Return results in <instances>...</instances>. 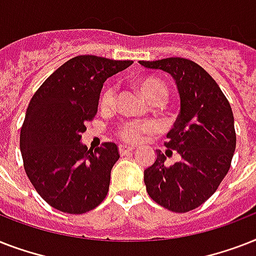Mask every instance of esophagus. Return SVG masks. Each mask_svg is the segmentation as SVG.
I'll list each match as a JSON object with an SVG mask.
<instances>
[{"instance_id": "esophagus-1", "label": "esophagus", "mask_w": 256, "mask_h": 256, "mask_svg": "<svg viewBox=\"0 0 256 256\" xmlns=\"http://www.w3.org/2000/svg\"><path fill=\"white\" fill-rule=\"evenodd\" d=\"M132 150H134V148L126 146V144H120V152L122 154V156H124V154H128V152H132Z\"/></svg>"}]
</instances>
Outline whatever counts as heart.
<instances>
[{
    "label": "heart",
    "mask_w": 256,
    "mask_h": 256,
    "mask_svg": "<svg viewBox=\"0 0 256 256\" xmlns=\"http://www.w3.org/2000/svg\"><path fill=\"white\" fill-rule=\"evenodd\" d=\"M140 92L148 98L150 102L162 100L168 96V88L164 82L156 78H144L140 82ZM116 100V86L108 85L104 88V92L100 96V108H110L114 106ZM152 132V124L148 122H124L116 128V136L120 140L128 144H136L144 138V134Z\"/></svg>",
    "instance_id": "heart-1"
}]
</instances>
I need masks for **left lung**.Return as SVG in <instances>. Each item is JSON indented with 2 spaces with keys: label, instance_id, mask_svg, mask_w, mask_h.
Masks as SVG:
<instances>
[{
  "label": "left lung",
  "instance_id": "obj_1",
  "mask_svg": "<svg viewBox=\"0 0 256 256\" xmlns=\"http://www.w3.org/2000/svg\"><path fill=\"white\" fill-rule=\"evenodd\" d=\"M140 64L171 74L180 96V112L164 142L180 160L166 166V156L156 150V162L144 170L146 190L160 206L187 212L206 202L230 170L236 146L230 102L194 61L172 57Z\"/></svg>",
  "mask_w": 256,
  "mask_h": 256
}]
</instances>
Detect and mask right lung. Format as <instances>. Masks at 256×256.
Instances as JSON below:
<instances>
[{
	"label": "right lung",
	"instance_id": "obj_1",
	"mask_svg": "<svg viewBox=\"0 0 256 256\" xmlns=\"http://www.w3.org/2000/svg\"><path fill=\"white\" fill-rule=\"evenodd\" d=\"M96 56H77L60 66L34 92L20 134L26 175L50 206L84 214L102 203L118 146L88 150L81 140L96 116L104 82L132 65Z\"/></svg>",
	"mask_w": 256,
	"mask_h": 256
}]
</instances>
